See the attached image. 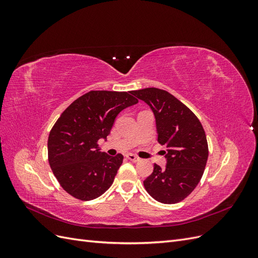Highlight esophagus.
<instances>
[{
    "label": "esophagus",
    "mask_w": 258,
    "mask_h": 258,
    "mask_svg": "<svg viewBox=\"0 0 258 258\" xmlns=\"http://www.w3.org/2000/svg\"><path fill=\"white\" fill-rule=\"evenodd\" d=\"M127 158H128L130 161H134V162L141 161V158L138 157V156H136V155H134V154H128V155H127Z\"/></svg>",
    "instance_id": "obj_1"
}]
</instances>
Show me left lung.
<instances>
[{"label": "left lung", "mask_w": 258, "mask_h": 258, "mask_svg": "<svg viewBox=\"0 0 258 258\" xmlns=\"http://www.w3.org/2000/svg\"><path fill=\"white\" fill-rule=\"evenodd\" d=\"M131 95L151 106L158 142L168 147L166 168L155 163L143 182L145 189L161 204H177L189 196L204 175L209 156L205 129L198 117L166 90L144 88Z\"/></svg>", "instance_id": "1"}]
</instances>
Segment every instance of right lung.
I'll return each instance as SVG.
<instances>
[{
    "mask_svg": "<svg viewBox=\"0 0 258 258\" xmlns=\"http://www.w3.org/2000/svg\"><path fill=\"white\" fill-rule=\"evenodd\" d=\"M139 101L131 91L91 90L54 122L48 137L52 173L68 194L83 201L100 197L114 182L123 156L99 152L98 141L110 135L116 116Z\"/></svg>",
    "mask_w": 258,
    "mask_h": 258,
    "instance_id": "add662e5",
    "label": "right lung"
}]
</instances>
